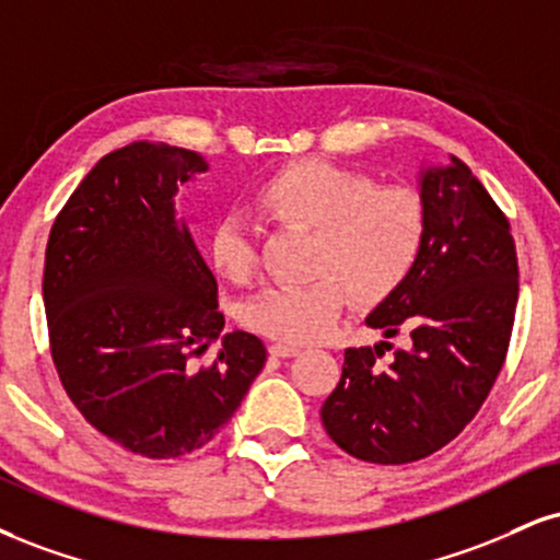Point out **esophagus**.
I'll return each instance as SVG.
<instances>
[{
	"label": "esophagus",
	"instance_id": "esophagus-1",
	"mask_svg": "<svg viewBox=\"0 0 560 560\" xmlns=\"http://www.w3.org/2000/svg\"><path fill=\"white\" fill-rule=\"evenodd\" d=\"M268 352H271V357H294V354H300V349L289 347V345H271L268 347Z\"/></svg>",
	"mask_w": 560,
	"mask_h": 560
}]
</instances>
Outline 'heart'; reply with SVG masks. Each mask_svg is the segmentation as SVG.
I'll return each instance as SVG.
<instances>
[{"label":"heart","instance_id":"heart-1","mask_svg":"<svg viewBox=\"0 0 560 560\" xmlns=\"http://www.w3.org/2000/svg\"><path fill=\"white\" fill-rule=\"evenodd\" d=\"M255 206L271 221L315 229L307 284L268 287L242 305L247 328L305 345L331 331L347 292L375 305L415 271L425 247L428 219L420 195L404 185H375L368 174L302 159L255 187ZM208 260L224 279L255 271V232L240 213L221 215L208 234Z\"/></svg>","mask_w":560,"mask_h":560}]
</instances>
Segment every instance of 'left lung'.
<instances>
[{
  "label": "left lung",
  "mask_w": 560,
  "mask_h": 560,
  "mask_svg": "<svg viewBox=\"0 0 560 560\" xmlns=\"http://www.w3.org/2000/svg\"><path fill=\"white\" fill-rule=\"evenodd\" d=\"M428 234L409 279L368 315L388 341L345 352L320 407L326 433L354 459L409 464L472 422L506 360L518 300L511 224L464 161L420 172Z\"/></svg>",
  "instance_id": "left-lung-1"
}]
</instances>
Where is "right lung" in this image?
<instances>
[{
	"label": "right lung",
	"instance_id": "1",
	"mask_svg": "<svg viewBox=\"0 0 560 560\" xmlns=\"http://www.w3.org/2000/svg\"><path fill=\"white\" fill-rule=\"evenodd\" d=\"M187 148L138 140L88 172L54 221L44 266L51 360L78 412L132 454L206 446L266 365L247 331H224L219 287L177 187L206 172ZM215 338L211 366L194 362Z\"/></svg>",
	"mask_w": 560,
	"mask_h": 560
}]
</instances>
